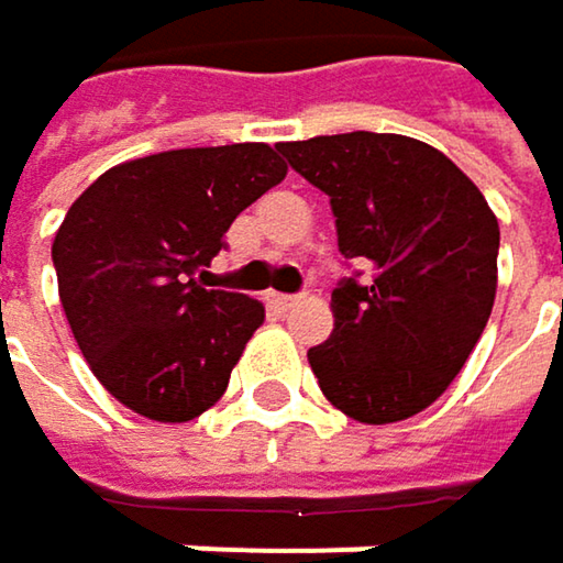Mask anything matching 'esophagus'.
Returning a JSON list of instances; mask_svg holds the SVG:
<instances>
[{"label": "esophagus", "mask_w": 563, "mask_h": 563, "mask_svg": "<svg viewBox=\"0 0 563 563\" xmlns=\"http://www.w3.org/2000/svg\"><path fill=\"white\" fill-rule=\"evenodd\" d=\"M301 298L298 295H278V291H265V305L275 311H291Z\"/></svg>", "instance_id": "34e87169"}]
</instances>
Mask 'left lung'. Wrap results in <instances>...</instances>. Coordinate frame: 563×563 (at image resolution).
Instances as JSON below:
<instances>
[{
  "instance_id": "obj_1",
  "label": "left lung",
  "mask_w": 563,
  "mask_h": 563,
  "mask_svg": "<svg viewBox=\"0 0 563 563\" xmlns=\"http://www.w3.org/2000/svg\"><path fill=\"white\" fill-rule=\"evenodd\" d=\"M331 196L338 249L371 268L331 295L334 331L308 351L321 394L367 426L432 407L478 344L498 288V219L435 146L404 134L278 143Z\"/></svg>"
}]
</instances>
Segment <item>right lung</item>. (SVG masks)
I'll use <instances>...</instances> for the list:
<instances>
[{
  "label": "right lung",
  "instance_id": "obj_1",
  "mask_svg": "<svg viewBox=\"0 0 563 563\" xmlns=\"http://www.w3.org/2000/svg\"><path fill=\"white\" fill-rule=\"evenodd\" d=\"M285 173L268 143L186 146L118 163L71 202L52 245L58 298L91 374L128 410L189 422L225 394L265 308L196 275Z\"/></svg>",
  "mask_w": 563,
  "mask_h": 563
}]
</instances>
